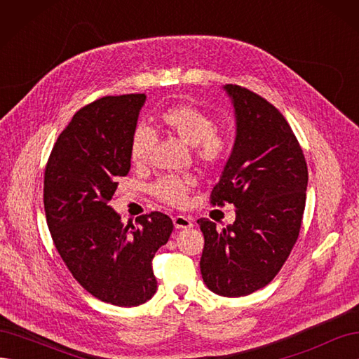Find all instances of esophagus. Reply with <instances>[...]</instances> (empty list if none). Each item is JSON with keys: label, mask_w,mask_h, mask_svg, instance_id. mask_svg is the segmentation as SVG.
<instances>
[{"label": "esophagus", "mask_w": 359, "mask_h": 359, "mask_svg": "<svg viewBox=\"0 0 359 359\" xmlns=\"http://www.w3.org/2000/svg\"><path fill=\"white\" fill-rule=\"evenodd\" d=\"M173 222V226L177 227V229H189V227L193 226V222L190 217H186V215H175L172 219Z\"/></svg>", "instance_id": "obj_1"}]
</instances>
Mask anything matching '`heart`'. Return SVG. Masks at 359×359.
I'll return each instance as SVG.
<instances>
[{
  "label": "heart",
  "mask_w": 359,
  "mask_h": 359,
  "mask_svg": "<svg viewBox=\"0 0 359 359\" xmlns=\"http://www.w3.org/2000/svg\"><path fill=\"white\" fill-rule=\"evenodd\" d=\"M161 126L166 132L175 135L182 142L193 147V153L206 166H214L224 160L229 153V137L214 128V119L198 107L177 104L165 109L160 115ZM153 132L140 126L135 130L130 140V160L133 165H144L153 144ZM194 180L190 175H163L153 184V193L161 202L180 206L187 201Z\"/></svg>",
  "instance_id": "heart-1"
}]
</instances>
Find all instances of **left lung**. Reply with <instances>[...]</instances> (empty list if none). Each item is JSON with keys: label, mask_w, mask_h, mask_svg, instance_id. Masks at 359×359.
Returning <instances> with one entry per match:
<instances>
[{"label": "left lung", "mask_w": 359, "mask_h": 359, "mask_svg": "<svg viewBox=\"0 0 359 359\" xmlns=\"http://www.w3.org/2000/svg\"><path fill=\"white\" fill-rule=\"evenodd\" d=\"M236 136L211 203L235 205L233 224L217 231L199 219L205 238L201 273L222 297H245L265 287L295 245L309 181L307 163L285 116L264 97L240 85H224Z\"/></svg>", "instance_id": "obj_1"}]
</instances>
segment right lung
I'll return each instance as SVG.
<instances>
[{"label": "right lung", "instance_id": "add662e5", "mask_svg": "<svg viewBox=\"0 0 359 359\" xmlns=\"http://www.w3.org/2000/svg\"><path fill=\"white\" fill-rule=\"evenodd\" d=\"M145 94L109 95L83 106L62 130L45 169L43 202L49 232L76 281L118 307L153 298V257L173 231L154 211L123 224L109 205L130 170V140Z\"/></svg>", "mask_w": 359, "mask_h": 359}]
</instances>
